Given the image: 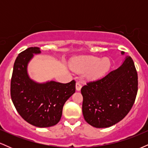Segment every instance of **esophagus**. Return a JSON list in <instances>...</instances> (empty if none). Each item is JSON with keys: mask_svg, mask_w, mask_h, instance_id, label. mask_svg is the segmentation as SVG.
Returning a JSON list of instances; mask_svg holds the SVG:
<instances>
[{"mask_svg": "<svg viewBox=\"0 0 148 148\" xmlns=\"http://www.w3.org/2000/svg\"><path fill=\"white\" fill-rule=\"evenodd\" d=\"M81 88H82V86H81V84H80L79 82H76V90L77 91H80L81 90Z\"/></svg>", "mask_w": 148, "mask_h": 148, "instance_id": "34e87169", "label": "esophagus"}]
</instances>
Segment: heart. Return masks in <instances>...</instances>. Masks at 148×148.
<instances>
[{
  "instance_id": "obj_1",
  "label": "heart",
  "mask_w": 148,
  "mask_h": 148,
  "mask_svg": "<svg viewBox=\"0 0 148 148\" xmlns=\"http://www.w3.org/2000/svg\"><path fill=\"white\" fill-rule=\"evenodd\" d=\"M111 65L109 59H101L93 56L75 58L70 63L73 71L79 73L86 72V76L90 80H97L102 77L108 72Z\"/></svg>"
}]
</instances>
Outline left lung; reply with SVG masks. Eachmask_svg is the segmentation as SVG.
I'll use <instances>...</instances> for the list:
<instances>
[{"label": "left lung", "instance_id": "obj_1", "mask_svg": "<svg viewBox=\"0 0 148 148\" xmlns=\"http://www.w3.org/2000/svg\"><path fill=\"white\" fill-rule=\"evenodd\" d=\"M81 91L83 115L89 125L106 128L118 123L130 112L138 92V74L132 58L127 56L120 67L102 79L88 82Z\"/></svg>", "mask_w": 148, "mask_h": 148}]
</instances>
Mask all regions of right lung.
<instances>
[{
	"mask_svg": "<svg viewBox=\"0 0 148 148\" xmlns=\"http://www.w3.org/2000/svg\"><path fill=\"white\" fill-rule=\"evenodd\" d=\"M38 47L20 53L15 60L11 79V98L16 111L27 123L37 127H49L60 121L64 103L75 92L76 81L61 84L54 81L38 83L30 77L28 65Z\"/></svg>",
	"mask_w": 148,
	"mask_h": 148,
	"instance_id": "right-lung-1",
	"label": "right lung"
}]
</instances>
